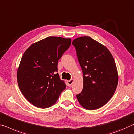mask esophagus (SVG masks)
<instances>
[{"label":"esophagus","instance_id":"obj_1","mask_svg":"<svg viewBox=\"0 0 134 134\" xmlns=\"http://www.w3.org/2000/svg\"><path fill=\"white\" fill-rule=\"evenodd\" d=\"M73 82H74V79H71L70 80H69V81H67L68 85L69 86H71L72 85V84L73 83Z\"/></svg>","mask_w":134,"mask_h":134}]
</instances>
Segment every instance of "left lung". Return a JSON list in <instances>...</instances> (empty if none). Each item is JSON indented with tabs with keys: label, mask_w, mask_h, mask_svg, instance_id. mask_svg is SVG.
Here are the masks:
<instances>
[{
	"label": "left lung",
	"mask_w": 134,
	"mask_h": 134,
	"mask_svg": "<svg viewBox=\"0 0 134 134\" xmlns=\"http://www.w3.org/2000/svg\"><path fill=\"white\" fill-rule=\"evenodd\" d=\"M72 45L83 74V88L77 99L87 110L99 108L116 91L118 74L114 59L107 48L90 37L75 39Z\"/></svg>",
	"instance_id": "left-lung-1"
}]
</instances>
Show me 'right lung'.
<instances>
[{"label": "right lung", "mask_w": 134, "mask_h": 134, "mask_svg": "<svg viewBox=\"0 0 134 134\" xmlns=\"http://www.w3.org/2000/svg\"><path fill=\"white\" fill-rule=\"evenodd\" d=\"M71 39L49 36L31 45L24 52L17 71L20 91L41 108L54 105L66 88L60 79L58 61L71 46Z\"/></svg>", "instance_id": "add662e5"}]
</instances>
